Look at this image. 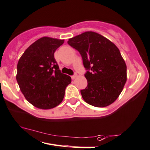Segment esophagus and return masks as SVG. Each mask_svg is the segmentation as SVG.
Here are the masks:
<instances>
[{
	"instance_id": "obj_1",
	"label": "esophagus",
	"mask_w": 150,
	"mask_h": 150,
	"mask_svg": "<svg viewBox=\"0 0 150 150\" xmlns=\"http://www.w3.org/2000/svg\"><path fill=\"white\" fill-rule=\"evenodd\" d=\"M77 77V74H75V75H73L71 76V79H72L73 80H74L75 79H76Z\"/></svg>"
}]
</instances>
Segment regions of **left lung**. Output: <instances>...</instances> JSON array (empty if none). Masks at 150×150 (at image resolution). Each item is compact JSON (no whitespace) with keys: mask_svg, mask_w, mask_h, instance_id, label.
<instances>
[{"mask_svg":"<svg viewBox=\"0 0 150 150\" xmlns=\"http://www.w3.org/2000/svg\"><path fill=\"white\" fill-rule=\"evenodd\" d=\"M79 51L87 71L88 84L81 91L83 100L103 108L117 100L127 81V66L119 48L97 33L86 31L67 41Z\"/></svg>","mask_w":150,"mask_h":150,"instance_id":"left-lung-1","label":"left lung"}]
</instances>
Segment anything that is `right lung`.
I'll list each match as a JSON object with an SVG mask.
<instances>
[{
  "mask_svg": "<svg viewBox=\"0 0 150 150\" xmlns=\"http://www.w3.org/2000/svg\"><path fill=\"white\" fill-rule=\"evenodd\" d=\"M64 40L44 37L26 49L17 66L16 80L25 99L35 107L48 110L63 100L71 78L59 69L54 58Z\"/></svg>",
  "mask_w": 150,
  "mask_h": 150,
  "instance_id": "1",
  "label": "right lung"
}]
</instances>
